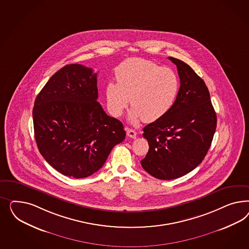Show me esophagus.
Returning a JSON list of instances; mask_svg holds the SVG:
<instances>
[{
	"mask_svg": "<svg viewBox=\"0 0 249 249\" xmlns=\"http://www.w3.org/2000/svg\"><path fill=\"white\" fill-rule=\"evenodd\" d=\"M126 131H127V135L129 138H135L136 136H137V132L132 128H126Z\"/></svg>",
	"mask_w": 249,
	"mask_h": 249,
	"instance_id": "obj_1",
	"label": "esophagus"
}]
</instances>
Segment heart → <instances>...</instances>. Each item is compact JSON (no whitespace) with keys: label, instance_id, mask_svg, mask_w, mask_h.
<instances>
[{"label":"heart","instance_id":"b5f03b06","mask_svg":"<svg viewBox=\"0 0 249 249\" xmlns=\"http://www.w3.org/2000/svg\"><path fill=\"white\" fill-rule=\"evenodd\" d=\"M118 83L106 85L108 109L120 117L130 104L133 107L129 121L138 123L159 121L173 108L179 93L178 76L171 68H163L153 61L128 58L116 69Z\"/></svg>","mask_w":249,"mask_h":249}]
</instances>
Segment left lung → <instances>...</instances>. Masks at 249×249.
I'll use <instances>...</instances> for the list:
<instances>
[{
    "label": "left lung",
    "mask_w": 249,
    "mask_h": 249,
    "mask_svg": "<svg viewBox=\"0 0 249 249\" xmlns=\"http://www.w3.org/2000/svg\"><path fill=\"white\" fill-rule=\"evenodd\" d=\"M176 65L180 89L171 111L143 128L149 151L141 163L160 180H172L192 172L204 160L216 128V114L204 80L183 61Z\"/></svg>",
    "instance_id": "8db88e82"
}]
</instances>
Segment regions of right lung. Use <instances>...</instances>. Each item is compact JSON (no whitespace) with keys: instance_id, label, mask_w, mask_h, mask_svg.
<instances>
[{"instance_id":"add662e5","label":"right lung","mask_w":249,"mask_h":249,"mask_svg":"<svg viewBox=\"0 0 249 249\" xmlns=\"http://www.w3.org/2000/svg\"><path fill=\"white\" fill-rule=\"evenodd\" d=\"M97 75L79 64L65 66L45 84L33 108L40 153L57 172L75 179L98 172L126 136L121 121L97 101Z\"/></svg>"}]
</instances>
